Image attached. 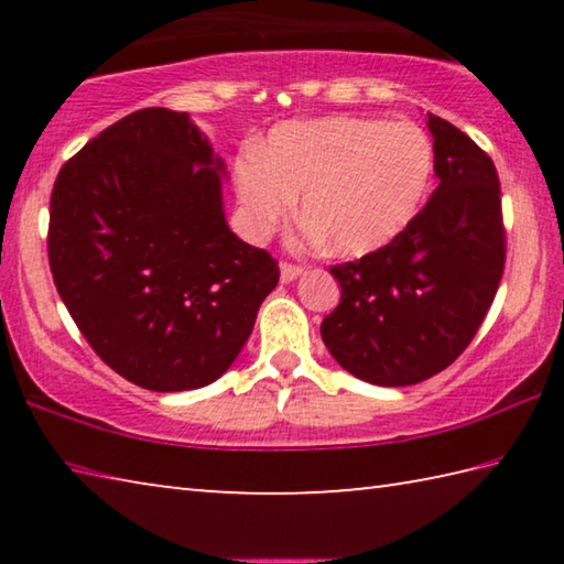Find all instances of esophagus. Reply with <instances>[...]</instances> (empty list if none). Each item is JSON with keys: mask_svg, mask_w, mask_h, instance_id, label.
<instances>
[{"mask_svg": "<svg viewBox=\"0 0 564 564\" xmlns=\"http://www.w3.org/2000/svg\"><path fill=\"white\" fill-rule=\"evenodd\" d=\"M303 273V265H299V263H281V281L283 283H291V281H295L299 279V275Z\"/></svg>", "mask_w": 564, "mask_h": 564, "instance_id": "1", "label": "esophagus"}]
</instances>
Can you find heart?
I'll use <instances>...</instances> for the list:
<instances>
[{
  "label": "heart",
  "mask_w": 564,
  "mask_h": 564,
  "mask_svg": "<svg viewBox=\"0 0 564 564\" xmlns=\"http://www.w3.org/2000/svg\"><path fill=\"white\" fill-rule=\"evenodd\" d=\"M433 176V144L415 123L330 117L275 127L263 159L238 164V198L253 234L293 212L330 251H376L413 221Z\"/></svg>",
  "instance_id": "b5f03b06"
}]
</instances>
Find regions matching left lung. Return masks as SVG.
I'll return each mask as SVG.
<instances>
[{
  "label": "left lung",
  "instance_id": "1",
  "mask_svg": "<svg viewBox=\"0 0 564 564\" xmlns=\"http://www.w3.org/2000/svg\"><path fill=\"white\" fill-rule=\"evenodd\" d=\"M441 184L403 231L358 261L330 265L340 303L321 336L373 386H415L470 346L505 271L500 178L451 121L427 117Z\"/></svg>",
  "mask_w": 564,
  "mask_h": 564
}]
</instances>
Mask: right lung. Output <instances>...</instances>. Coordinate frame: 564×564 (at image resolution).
Wrapping results in <instances>:
<instances>
[{
	"label": "right lung",
	"mask_w": 564,
	"mask_h": 564,
	"mask_svg": "<svg viewBox=\"0 0 564 564\" xmlns=\"http://www.w3.org/2000/svg\"><path fill=\"white\" fill-rule=\"evenodd\" d=\"M221 174L188 113L151 107L104 129L54 181V285L94 352L133 386L214 383L279 283V261L228 228Z\"/></svg>",
	"instance_id": "add662e5"
}]
</instances>
